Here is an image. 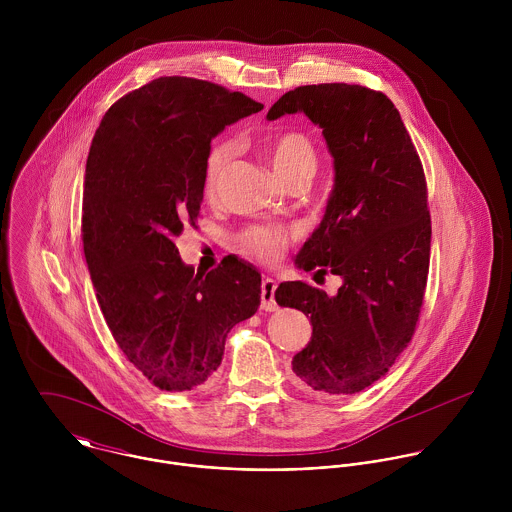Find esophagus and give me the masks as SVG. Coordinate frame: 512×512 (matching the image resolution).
<instances>
[{
  "label": "esophagus",
  "mask_w": 512,
  "mask_h": 512,
  "mask_svg": "<svg viewBox=\"0 0 512 512\" xmlns=\"http://www.w3.org/2000/svg\"><path fill=\"white\" fill-rule=\"evenodd\" d=\"M274 293H276V282H274L272 278H266V280L262 282V293H260V297H262L260 307H262L264 311H276V309H278V303H276V299H274Z\"/></svg>",
  "instance_id": "esophagus-1"
}]
</instances>
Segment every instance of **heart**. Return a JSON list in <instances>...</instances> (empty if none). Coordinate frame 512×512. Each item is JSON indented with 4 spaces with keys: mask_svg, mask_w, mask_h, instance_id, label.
<instances>
[{
    "mask_svg": "<svg viewBox=\"0 0 512 512\" xmlns=\"http://www.w3.org/2000/svg\"><path fill=\"white\" fill-rule=\"evenodd\" d=\"M264 153L274 173L282 181H288L297 175H307L311 179L317 167L315 147L299 132H280L276 136H270L264 144ZM232 155H234V146L230 142H220L209 151L207 163H205L207 195L215 193L220 177L228 167ZM288 238L290 234L282 228L252 226L238 236V244L242 252L266 262H274L282 254L284 246L288 244Z\"/></svg>",
    "mask_w": 512,
    "mask_h": 512,
    "instance_id": "1",
    "label": "heart"
}]
</instances>
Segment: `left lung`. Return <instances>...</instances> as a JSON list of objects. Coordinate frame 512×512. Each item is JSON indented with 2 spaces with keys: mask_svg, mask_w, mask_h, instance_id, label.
<instances>
[{
  "mask_svg": "<svg viewBox=\"0 0 512 512\" xmlns=\"http://www.w3.org/2000/svg\"><path fill=\"white\" fill-rule=\"evenodd\" d=\"M286 114H305L323 130L335 173L323 220L295 266L321 276L329 268L343 280L331 297L305 282L278 286V305L303 311L313 329L292 370L313 394H355L388 372L416 329L432 242L424 169L382 92L299 86L266 118Z\"/></svg>",
  "mask_w": 512,
  "mask_h": 512,
  "instance_id": "1",
  "label": "left lung"
}]
</instances>
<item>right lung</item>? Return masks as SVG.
Masks as SVG:
<instances>
[{
  "mask_svg": "<svg viewBox=\"0 0 512 512\" xmlns=\"http://www.w3.org/2000/svg\"><path fill=\"white\" fill-rule=\"evenodd\" d=\"M262 108L207 80L161 76L112 104L92 138L84 258L112 337L161 390L203 386L228 331L258 311L256 266L228 256L195 274L175 238L199 215L213 138Z\"/></svg>",
  "mask_w": 512,
  "mask_h": 512,
  "instance_id": "right-lung-1",
  "label": "right lung"
}]
</instances>
